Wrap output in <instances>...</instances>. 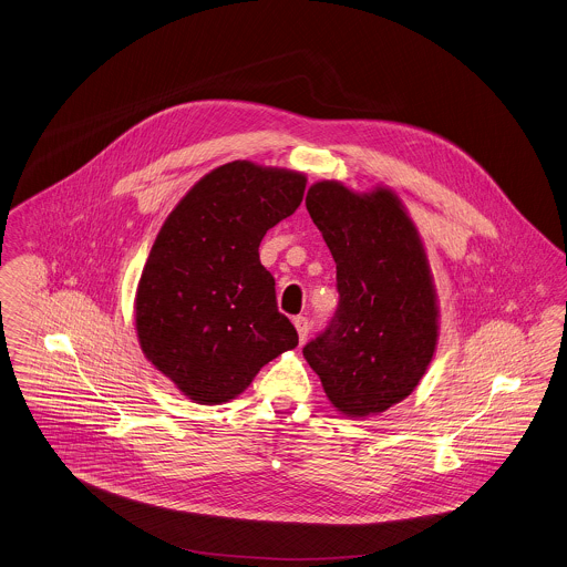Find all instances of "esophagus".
<instances>
[{
	"mask_svg": "<svg viewBox=\"0 0 567 567\" xmlns=\"http://www.w3.org/2000/svg\"><path fill=\"white\" fill-rule=\"evenodd\" d=\"M293 326H296V330H298L300 343H305L306 337H308V330H310V326H308V319H306V317H296V319H293Z\"/></svg>",
	"mask_w": 567,
	"mask_h": 567,
	"instance_id": "34e87169",
	"label": "esophagus"
}]
</instances>
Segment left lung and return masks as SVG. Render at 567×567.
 I'll return each mask as SVG.
<instances>
[{
    "mask_svg": "<svg viewBox=\"0 0 567 567\" xmlns=\"http://www.w3.org/2000/svg\"><path fill=\"white\" fill-rule=\"evenodd\" d=\"M306 209L337 262L339 306L305 358L330 403L351 419L403 401L437 341L434 278L416 226L386 187L355 194L319 181Z\"/></svg>",
    "mask_w": 567,
    "mask_h": 567,
    "instance_id": "left-lung-1",
    "label": "left lung"
}]
</instances>
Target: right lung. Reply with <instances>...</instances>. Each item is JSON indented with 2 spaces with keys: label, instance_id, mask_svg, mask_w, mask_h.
Returning a JSON list of instances; mask_svg holds the SVG:
<instances>
[{
  "label": "right lung",
  "instance_id": "right-lung-1",
  "mask_svg": "<svg viewBox=\"0 0 567 567\" xmlns=\"http://www.w3.org/2000/svg\"><path fill=\"white\" fill-rule=\"evenodd\" d=\"M305 189L300 173L230 162L203 176L164 221L137 282L135 328L144 355L192 401L235 399L298 346L259 246Z\"/></svg>",
  "mask_w": 567,
  "mask_h": 567
}]
</instances>
